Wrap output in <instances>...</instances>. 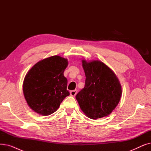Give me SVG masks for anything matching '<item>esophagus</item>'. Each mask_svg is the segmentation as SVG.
<instances>
[{
	"label": "esophagus",
	"instance_id": "esophagus-1",
	"mask_svg": "<svg viewBox=\"0 0 151 151\" xmlns=\"http://www.w3.org/2000/svg\"><path fill=\"white\" fill-rule=\"evenodd\" d=\"M76 93H77V91H76V90L70 91V96L72 97H75L76 95Z\"/></svg>",
	"mask_w": 151,
	"mask_h": 151
}]
</instances>
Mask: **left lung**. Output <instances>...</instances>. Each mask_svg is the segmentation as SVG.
Listing matches in <instances>:
<instances>
[{
  "mask_svg": "<svg viewBox=\"0 0 151 151\" xmlns=\"http://www.w3.org/2000/svg\"><path fill=\"white\" fill-rule=\"evenodd\" d=\"M86 75L84 88L76 96L80 108L92 119L106 117L117 106L121 85L113 70L99 60H82Z\"/></svg>",
  "mask_w": 151,
  "mask_h": 151,
  "instance_id": "left-lung-1",
  "label": "left lung"
}]
</instances>
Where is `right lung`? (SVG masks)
<instances>
[{
    "label": "right lung",
    "mask_w": 151,
    "mask_h": 151,
    "mask_svg": "<svg viewBox=\"0 0 151 151\" xmlns=\"http://www.w3.org/2000/svg\"><path fill=\"white\" fill-rule=\"evenodd\" d=\"M68 66L67 59L59 55L44 59L32 67L23 82V93L27 104L35 112L48 116L60 106L70 92L63 76Z\"/></svg>",
    "instance_id": "1"
}]
</instances>
